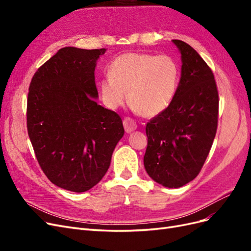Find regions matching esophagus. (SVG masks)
I'll use <instances>...</instances> for the list:
<instances>
[{
  "mask_svg": "<svg viewBox=\"0 0 251 251\" xmlns=\"http://www.w3.org/2000/svg\"><path fill=\"white\" fill-rule=\"evenodd\" d=\"M124 126H125L126 133H131L137 128V125H136L134 119H132L131 117H126L124 119Z\"/></svg>",
  "mask_w": 251,
  "mask_h": 251,
  "instance_id": "obj_1",
  "label": "esophagus"
}]
</instances>
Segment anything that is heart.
Wrapping results in <instances>:
<instances>
[{
	"label": "heart",
	"mask_w": 251,
	"mask_h": 251,
	"mask_svg": "<svg viewBox=\"0 0 251 251\" xmlns=\"http://www.w3.org/2000/svg\"><path fill=\"white\" fill-rule=\"evenodd\" d=\"M180 67L174 57L144 52H127L113 60L109 74L100 81L105 107L115 110L128 100L134 110L154 117L169 107L176 96Z\"/></svg>",
	"instance_id": "obj_1"
}]
</instances>
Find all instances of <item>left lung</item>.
Wrapping results in <instances>:
<instances>
[{
  "label": "left lung",
  "mask_w": 251,
  "mask_h": 251,
  "mask_svg": "<svg viewBox=\"0 0 251 251\" xmlns=\"http://www.w3.org/2000/svg\"><path fill=\"white\" fill-rule=\"evenodd\" d=\"M181 53V78L176 96L147 124L143 157L149 176L177 188L198 176L218 126L219 93L214 73L194 48L173 40Z\"/></svg>",
  "instance_id": "1"
}]
</instances>
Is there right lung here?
Masks as SVG:
<instances>
[{"mask_svg": "<svg viewBox=\"0 0 251 251\" xmlns=\"http://www.w3.org/2000/svg\"><path fill=\"white\" fill-rule=\"evenodd\" d=\"M104 48L65 47L34 73L27 98V130L41 169L58 187L87 192L109 170L123 138V120L97 104L96 60Z\"/></svg>", "mask_w": 251, "mask_h": 251, "instance_id": "obj_1", "label": "right lung"}]
</instances>
